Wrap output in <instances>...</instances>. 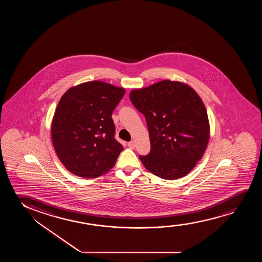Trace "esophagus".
Wrapping results in <instances>:
<instances>
[{
  "label": "esophagus",
  "instance_id": "obj_1",
  "mask_svg": "<svg viewBox=\"0 0 262 262\" xmlns=\"http://www.w3.org/2000/svg\"><path fill=\"white\" fill-rule=\"evenodd\" d=\"M128 146H129V148H134L135 147V142L133 141V140H132V141H129V142H128Z\"/></svg>",
  "mask_w": 262,
  "mask_h": 262
}]
</instances>
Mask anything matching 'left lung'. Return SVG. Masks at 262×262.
Masks as SVG:
<instances>
[{
	"label": "left lung",
	"instance_id": "left-lung-1",
	"mask_svg": "<svg viewBox=\"0 0 262 262\" xmlns=\"http://www.w3.org/2000/svg\"><path fill=\"white\" fill-rule=\"evenodd\" d=\"M129 99L145 116L150 152L140 156L144 166L162 179L182 178L194 168L209 140L203 102L186 84L162 80L133 90Z\"/></svg>",
	"mask_w": 262,
	"mask_h": 262
}]
</instances>
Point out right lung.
Instances as JSON below:
<instances>
[{"mask_svg": "<svg viewBox=\"0 0 262 262\" xmlns=\"http://www.w3.org/2000/svg\"><path fill=\"white\" fill-rule=\"evenodd\" d=\"M125 90L103 81L73 86L61 97L52 122L58 158L75 176L97 178L114 167L123 149L112 114Z\"/></svg>", "mask_w": 262, "mask_h": 262, "instance_id": "right-lung-1", "label": "right lung"}]
</instances>
